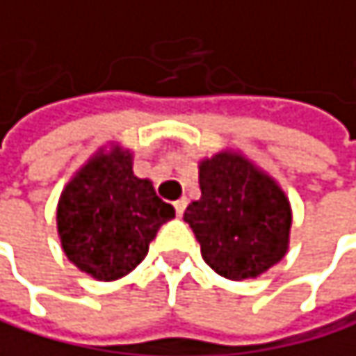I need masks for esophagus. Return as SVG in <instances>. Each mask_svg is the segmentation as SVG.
<instances>
[{"mask_svg": "<svg viewBox=\"0 0 356 356\" xmlns=\"http://www.w3.org/2000/svg\"><path fill=\"white\" fill-rule=\"evenodd\" d=\"M186 207H188V200L186 198H179L175 202V213H177V217H181L184 213H186Z\"/></svg>", "mask_w": 356, "mask_h": 356, "instance_id": "esophagus-1", "label": "esophagus"}]
</instances>
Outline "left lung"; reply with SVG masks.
Here are the masks:
<instances>
[{"label":"left lung","mask_w":356,"mask_h":356,"mask_svg":"<svg viewBox=\"0 0 356 356\" xmlns=\"http://www.w3.org/2000/svg\"><path fill=\"white\" fill-rule=\"evenodd\" d=\"M200 190L184 221L211 269L227 280H248L284 259L292 211L273 179L246 158L223 152L200 164Z\"/></svg>","instance_id":"obj_1"}]
</instances>
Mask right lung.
Returning <instances> with one entry per match:
<instances>
[{
  "mask_svg": "<svg viewBox=\"0 0 356 356\" xmlns=\"http://www.w3.org/2000/svg\"><path fill=\"white\" fill-rule=\"evenodd\" d=\"M175 209L162 202L147 179L133 175L131 154L95 156L62 192L58 234L81 271L118 280L147 254L149 242Z\"/></svg>",
  "mask_w": 356,
  "mask_h": 356,
  "instance_id": "obj_1",
  "label": "right lung"
}]
</instances>
